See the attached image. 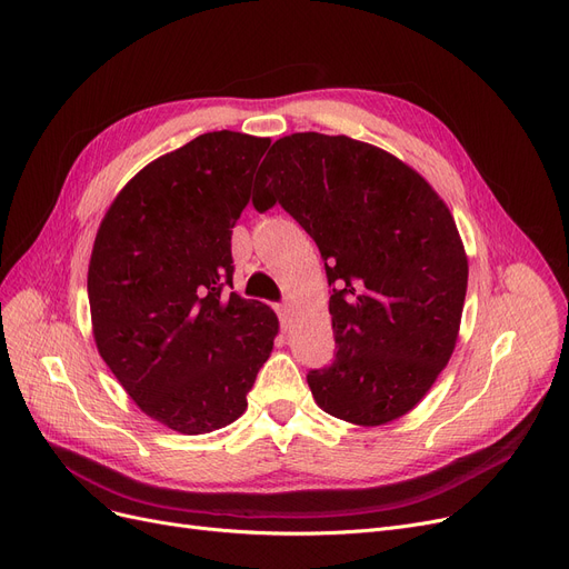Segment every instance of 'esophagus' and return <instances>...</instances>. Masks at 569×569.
<instances>
[{
    "label": "esophagus",
    "instance_id": "obj_1",
    "mask_svg": "<svg viewBox=\"0 0 569 569\" xmlns=\"http://www.w3.org/2000/svg\"><path fill=\"white\" fill-rule=\"evenodd\" d=\"M277 313H279L281 326H283V328H288V323H290V316H292V311H290V305H288V302H281V305H277Z\"/></svg>",
    "mask_w": 569,
    "mask_h": 569
}]
</instances>
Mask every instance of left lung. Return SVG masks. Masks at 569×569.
<instances>
[{
    "instance_id": "8db88e82",
    "label": "left lung",
    "mask_w": 569,
    "mask_h": 569,
    "mask_svg": "<svg viewBox=\"0 0 569 569\" xmlns=\"http://www.w3.org/2000/svg\"><path fill=\"white\" fill-rule=\"evenodd\" d=\"M274 204L316 241L332 286L337 356L307 375L313 400L356 426L405 416L458 339L467 256L449 207L381 148L318 132L269 148L253 207Z\"/></svg>"
}]
</instances>
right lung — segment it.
I'll return each mask as SVG.
<instances>
[{
	"label": "right lung",
	"instance_id": "add662e5",
	"mask_svg": "<svg viewBox=\"0 0 569 569\" xmlns=\"http://www.w3.org/2000/svg\"><path fill=\"white\" fill-rule=\"evenodd\" d=\"M269 139L207 132L118 192L97 230L88 300L97 351L139 409L204 435L230 426L279 318L232 288V228Z\"/></svg>",
	"mask_w": 569,
	"mask_h": 569
}]
</instances>
